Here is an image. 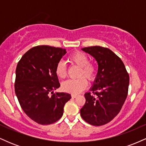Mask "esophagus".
<instances>
[{"instance_id": "34e87169", "label": "esophagus", "mask_w": 146, "mask_h": 146, "mask_svg": "<svg viewBox=\"0 0 146 146\" xmlns=\"http://www.w3.org/2000/svg\"><path fill=\"white\" fill-rule=\"evenodd\" d=\"M77 96H78V95H74V94H72V95H71V98H73V99L75 98Z\"/></svg>"}]
</instances>
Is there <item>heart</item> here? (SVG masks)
<instances>
[{"label": "heart", "instance_id": "1", "mask_svg": "<svg viewBox=\"0 0 146 146\" xmlns=\"http://www.w3.org/2000/svg\"><path fill=\"white\" fill-rule=\"evenodd\" d=\"M70 62L80 67L78 76L81 78L76 80H68L62 83V88L65 92L78 94L87 86V81L84 78L89 81H93L96 75V68L93 64L89 62L88 57L84 53L76 51L69 56ZM57 76L60 79H64L66 76V66L65 63L60 61L57 64L56 68Z\"/></svg>", "mask_w": 146, "mask_h": 146}]
</instances>
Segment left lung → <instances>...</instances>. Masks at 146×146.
I'll return each instance as SVG.
<instances>
[{"label":"left lung","instance_id":"left-lung-1","mask_svg":"<svg viewBox=\"0 0 146 146\" xmlns=\"http://www.w3.org/2000/svg\"><path fill=\"white\" fill-rule=\"evenodd\" d=\"M98 64L97 76L84 94L86 102L80 115L87 123L102 125L118 115L128 95L129 75L122 60L108 48L100 46L82 48Z\"/></svg>","mask_w":146,"mask_h":146}]
</instances>
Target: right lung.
Returning a JSON list of instances; mask_svg holds the SVG:
<instances>
[{
    "label": "right lung",
    "instance_id": "1",
    "mask_svg": "<svg viewBox=\"0 0 146 146\" xmlns=\"http://www.w3.org/2000/svg\"><path fill=\"white\" fill-rule=\"evenodd\" d=\"M66 53L62 48L34 46L23 55L16 66L14 88L18 100L25 114L39 124L59 120L65 104L71 98L69 93H53L60 86L56 66Z\"/></svg>",
    "mask_w": 146,
    "mask_h": 146
}]
</instances>
